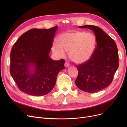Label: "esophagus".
Wrapping results in <instances>:
<instances>
[{"instance_id":"obj_1","label":"esophagus","mask_w":127,"mask_h":127,"mask_svg":"<svg viewBox=\"0 0 127 127\" xmlns=\"http://www.w3.org/2000/svg\"><path fill=\"white\" fill-rule=\"evenodd\" d=\"M69 66H70V64H69L68 62H66L64 63V66L66 67H68Z\"/></svg>"}]
</instances>
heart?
Here are the masks:
<instances>
[{
  "mask_svg": "<svg viewBox=\"0 0 127 127\" xmlns=\"http://www.w3.org/2000/svg\"><path fill=\"white\" fill-rule=\"evenodd\" d=\"M96 38L94 34L84 31H73L61 34L58 42L53 44L52 50L59 57L66 56L68 52L70 59L76 64H82L89 60L96 47Z\"/></svg>",
  "mask_w": 127,
  "mask_h": 127,
  "instance_id": "b5f03b06",
  "label": "heart"
}]
</instances>
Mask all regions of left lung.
I'll use <instances>...</instances> for the list:
<instances>
[{"mask_svg": "<svg viewBox=\"0 0 127 127\" xmlns=\"http://www.w3.org/2000/svg\"><path fill=\"white\" fill-rule=\"evenodd\" d=\"M79 28L93 31L97 44L91 59L76 66L78 74L75 84L83 91L95 93L112 82L119 67L118 49L114 40L99 27L86 25Z\"/></svg>", "mask_w": 127, "mask_h": 127, "instance_id": "left-lung-1", "label": "left lung"}]
</instances>
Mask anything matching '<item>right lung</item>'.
<instances>
[{
	"instance_id": "obj_1",
	"label": "right lung",
	"mask_w": 127,
	"mask_h": 127,
	"mask_svg": "<svg viewBox=\"0 0 127 127\" xmlns=\"http://www.w3.org/2000/svg\"><path fill=\"white\" fill-rule=\"evenodd\" d=\"M58 26L32 29L15 42L10 53V72L21 91L33 96L47 94L54 87L58 73L64 68V59L49 56ZM34 70H30V66Z\"/></svg>"
}]
</instances>
